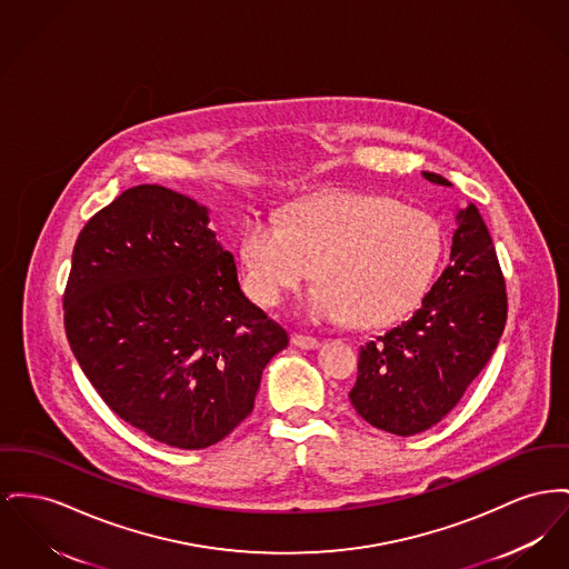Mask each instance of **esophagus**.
<instances>
[{
	"label": "esophagus",
	"instance_id": "34e87169",
	"mask_svg": "<svg viewBox=\"0 0 569 569\" xmlns=\"http://www.w3.org/2000/svg\"><path fill=\"white\" fill-rule=\"evenodd\" d=\"M292 343L301 350H318L320 348V341L309 335H292Z\"/></svg>",
	"mask_w": 569,
	"mask_h": 569
}]
</instances>
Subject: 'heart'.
<instances>
[{"label":"heart","instance_id":"b5f03b06","mask_svg":"<svg viewBox=\"0 0 569 569\" xmlns=\"http://www.w3.org/2000/svg\"><path fill=\"white\" fill-rule=\"evenodd\" d=\"M445 232L426 210L378 196L343 193L299 206L288 219L251 214L240 238L249 297L279 305L316 267L320 283L302 309L313 322L361 329L400 320L428 292Z\"/></svg>","mask_w":569,"mask_h":569}]
</instances>
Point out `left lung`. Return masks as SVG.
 I'll use <instances>...</instances> for the list:
<instances>
[{
	"mask_svg": "<svg viewBox=\"0 0 569 569\" xmlns=\"http://www.w3.org/2000/svg\"><path fill=\"white\" fill-rule=\"evenodd\" d=\"M423 178L451 187L432 171ZM507 320L499 258L479 210L456 212L449 264L421 307L398 327L361 346L350 391L369 426L398 436L430 430L462 400L495 355Z\"/></svg>",
	"mask_w": 569,
	"mask_h": 569,
	"instance_id": "8db88e82",
	"label": "left lung"
}]
</instances>
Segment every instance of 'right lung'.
<instances>
[{
  "instance_id": "obj_1",
  "label": "right lung",
  "mask_w": 569,
  "mask_h": 569,
  "mask_svg": "<svg viewBox=\"0 0 569 569\" xmlns=\"http://www.w3.org/2000/svg\"><path fill=\"white\" fill-rule=\"evenodd\" d=\"M208 208L139 184L74 242L64 325L74 359L127 423L178 449H206L253 410L288 333L249 301Z\"/></svg>"
}]
</instances>
